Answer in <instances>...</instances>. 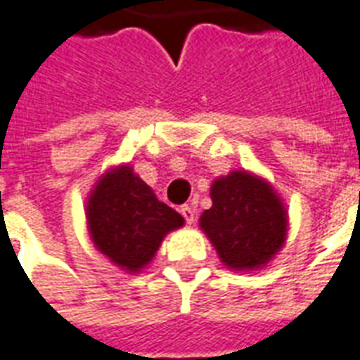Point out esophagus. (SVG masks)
Wrapping results in <instances>:
<instances>
[{"label":"esophagus","mask_w":360,"mask_h":360,"mask_svg":"<svg viewBox=\"0 0 360 360\" xmlns=\"http://www.w3.org/2000/svg\"><path fill=\"white\" fill-rule=\"evenodd\" d=\"M181 214H183V218H185V221H187L188 226H193V224H195V210H193L188 204L181 206Z\"/></svg>","instance_id":"esophagus-1"}]
</instances>
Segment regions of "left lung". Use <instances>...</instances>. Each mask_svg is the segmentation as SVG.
Wrapping results in <instances>:
<instances>
[{"label": "left lung", "instance_id": "left-lung-1", "mask_svg": "<svg viewBox=\"0 0 360 360\" xmlns=\"http://www.w3.org/2000/svg\"><path fill=\"white\" fill-rule=\"evenodd\" d=\"M210 198L212 208L202 212L198 226L226 268L260 270L283 249L289 216L270 181L233 169L212 183Z\"/></svg>", "mask_w": 360, "mask_h": 360}]
</instances>
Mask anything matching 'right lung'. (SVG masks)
<instances>
[{"label":"right lung","mask_w":360,"mask_h":360,"mask_svg":"<svg viewBox=\"0 0 360 360\" xmlns=\"http://www.w3.org/2000/svg\"><path fill=\"white\" fill-rule=\"evenodd\" d=\"M84 210L94 247L127 274L146 268L165 235L185 226L181 214L160 202L129 164L100 175Z\"/></svg>","instance_id":"obj_1"}]
</instances>
